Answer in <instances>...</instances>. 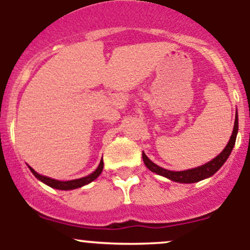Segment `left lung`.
<instances>
[{
  "label": "left lung",
  "instance_id": "8db88e82",
  "mask_svg": "<svg viewBox=\"0 0 250 250\" xmlns=\"http://www.w3.org/2000/svg\"><path fill=\"white\" fill-rule=\"evenodd\" d=\"M237 132H238V116L236 115V120H234V127L233 132H232L231 138H229V144L226 145L222 152L220 155H217L214 160H211L208 164L203 165V166L197 167V168L187 169V171H168V169H165L162 167L157 166L156 164H154L152 161H150L149 157L143 152V161H144L145 166L150 169L151 172L160 174V176H164L166 178L171 179V181L179 182V183H195V182H199L202 179L208 178V177H211L212 174L216 171H219L220 167L225 164L227 159H229V154H231L232 149H233L234 144H236V137Z\"/></svg>",
  "mask_w": 250,
  "mask_h": 250
}]
</instances>
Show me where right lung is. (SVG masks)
<instances>
[{
  "label": "right lung",
  "instance_id": "add662e5",
  "mask_svg": "<svg viewBox=\"0 0 250 250\" xmlns=\"http://www.w3.org/2000/svg\"><path fill=\"white\" fill-rule=\"evenodd\" d=\"M29 168H30V171L33 172V174L36 177V178L40 179L41 182H43V183L47 184V186L52 187V188H56V189L69 190V189H76V188H81V187L85 186V184L90 183V182H93L94 179L98 178V177L100 176L101 172H103L104 161L101 160V162H100V165H99L98 168H96L95 171L93 172V173L89 174V176L83 177V178H79V179H73V181H64V182L63 181H57V179L50 178V177L41 176V174H39L38 172L34 171V169L31 168L30 166H29Z\"/></svg>",
  "mask_w": 250,
  "mask_h": 250
}]
</instances>
